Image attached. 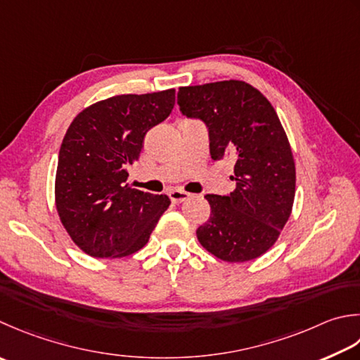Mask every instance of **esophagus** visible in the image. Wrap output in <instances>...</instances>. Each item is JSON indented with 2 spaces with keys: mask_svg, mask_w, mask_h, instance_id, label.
<instances>
[{
  "mask_svg": "<svg viewBox=\"0 0 360 360\" xmlns=\"http://www.w3.org/2000/svg\"><path fill=\"white\" fill-rule=\"evenodd\" d=\"M168 196H170V200L173 202H182L190 198V193L184 192V190H179V188H173L168 192Z\"/></svg>",
  "mask_w": 360,
  "mask_h": 360,
  "instance_id": "obj_1",
  "label": "esophagus"
}]
</instances>
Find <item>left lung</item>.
Segmentation results:
<instances>
[{
	"instance_id": "obj_1",
	"label": "left lung",
	"mask_w": 360,
	"mask_h": 360,
	"mask_svg": "<svg viewBox=\"0 0 360 360\" xmlns=\"http://www.w3.org/2000/svg\"><path fill=\"white\" fill-rule=\"evenodd\" d=\"M182 115L200 118L214 160L231 159L236 188L206 195L209 220L196 237L226 262H246L269 251L290 217L295 162L290 143L270 101L243 81L179 87Z\"/></svg>"
}]
</instances>
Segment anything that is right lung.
Wrapping results in <instances>:
<instances>
[{
  "instance_id": "right-lung-1",
  "label": "right lung",
  "mask_w": 360,
  "mask_h": 360,
  "mask_svg": "<svg viewBox=\"0 0 360 360\" xmlns=\"http://www.w3.org/2000/svg\"><path fill=\"white\" fill-rule=\"evenodd\" d=\"M174 90L118 95L84 109L62 140L56 173V207L63 228L94 257H124L150 240L167 195L128 184L143 139L172 114Z\"/></svg>"
}]
</instances>
